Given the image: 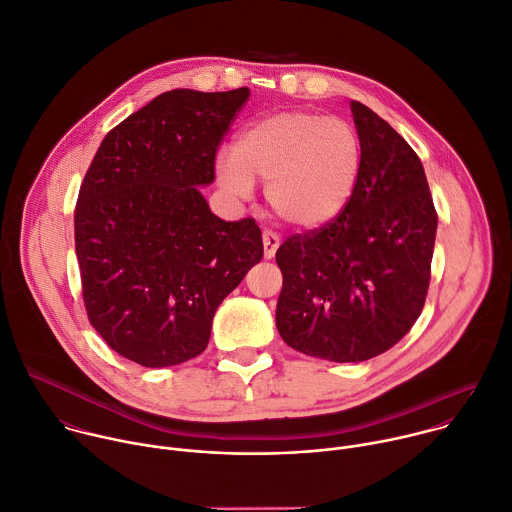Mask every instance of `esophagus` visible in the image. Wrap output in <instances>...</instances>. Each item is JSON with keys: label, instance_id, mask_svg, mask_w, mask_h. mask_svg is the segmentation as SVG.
<instances>
[{"label": "esophagus", "instance_id": "obj_1", "mask_svg": "<svg viewBox=\"0 0 512 512\" xmlns=\"http://www.w3.org/2000/svg\"><path fill=\"white\" fill-rule=\"evenodd\" d=\"M279 245H281L279 235L273 233V231H269V229H265V231H263V253H265V259L275 257V251L279 249Z\"/></svg>", "mask_w": 512, "mask_h": 512}]
</instances>
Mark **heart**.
Instances as JSON below:
<instances>
[{"label": "heart", "mask_w": 512, "mask_h": 512, "mask_svg": "<svg viewBox=\"0 0 512 512\" xmlns=\"http://www.w3.org/2000/svg\"><path fill=\"white\" fill-rule=\"evenodd\" d=\"M360 160L358 133L346 119L281 111L249 123L233 152L218 156L216 174L241 196L265 184L267 202L283 221L316 229L348 204Z\"/></svg>", "instance_id": "obj_1"}]
</instances>
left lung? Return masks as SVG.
I'll use <instances>...</instances> for the list:
<instances>
[{
    "label": "left lung",
    "mask_w": 512,
    "mask_h": 512,
    "mask_svg": "<svg viewBox=\"0 0 512 512\" xmlns=\"http://www.w3.org/2000/svg\"><path fill=\"white\" fill-rule=\"evenodd\" d=\"M350 109L362 160L348 204L275 253L283 342L332 362L379 356L411 330L425 304L437 231L411 145L367 105L352 101Z\"/></svg>",
    "instance_id": "obj_1"
}]
</instances>
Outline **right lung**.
<instances>
[{"label":"right lung","mask_w":512,"mask_h":512,"mask_svg":"<svg viewBox=\"0 0 512 512\" xmlns=\"http://www.w3.org/2000/svg\"><path fill=\"white\" fill-rule=\"evenodd\" d=\"M249 99L174 89L101 141L75 208L87 316L121 356L148 369L204 352L216 308L261 261L253 218L227 223L198 186Z\"/></svg>","instance_id":"right-lung-1"}]
</instances>
